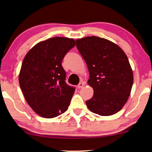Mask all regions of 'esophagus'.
<instances>
[{
    "instance_id": "1",
    "label": "esophagus",
    "mask_w": 152,
    "mask_h": 152,
    "mask_svg": "<svg viewBox=\"0 0 152 152\" xmlns=\"http://www.w3.org/2000/svg\"><path fill=\"white\" fill-rule=\"evenodd\" d=\"M85 85V82H80L79 83V85H78V86H77V87L79 88H82V87H83V86Z\"/></svg>"
}]
</instances>
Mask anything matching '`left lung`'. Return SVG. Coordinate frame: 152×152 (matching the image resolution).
I'll return each instance as SVG.
<instances>
[{
    "instance_id": "1",
    "label": "left lung",
    "mask_w": 152,
    "mask_h": 152,
    "mask_svg": "<svg viewBox=\"0 0 152 152\" xmlns=\"http://www.w3.org/2000/svg\"><path fill=\"white\" fill-rule=\"evenodd\" d=\"M77 47L89 72L87 83L94 89L86 102L88 108L99 115H113L130 96L133 73L126 54L117 44L98 37L77 39Z\"/></svg>"
}]
</instances>
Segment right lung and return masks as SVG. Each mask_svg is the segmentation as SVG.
Wrapping results in <instances>:
<instances>
[{
    "instance_id": "add662e5",
    "label": "right lung",
    "mask_w": 152,
    "mask_h": 152,
    "mask_svg": "<svg viewBox=\"0 0 152 152\" xmlns=\"http://www.w3.org/2000/svg\"><path fill=\"white\" fill-rule=\"evenodd\" d=\"M75 45L73 39L53 37L37 44L22 61L20 88L29 106L43 118L57 117L70 105L75 89L65 82L62 61Z\"/></svg>"
}]
</instances>
